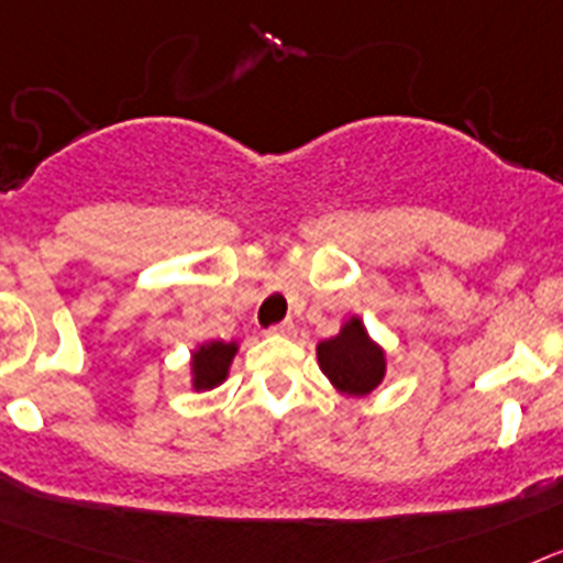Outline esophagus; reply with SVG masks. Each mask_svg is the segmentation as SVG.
Wrapping results in <instances>:
<instances>
[{
  "mask_svg": "<svg viewBox=\"0 0 563 563\" xmlns=\"http://www.w3.org/2000/svg\"><path fill=\"white\" fill-rule=\"evenodd\" d=\"M295 322H291V320H286V322H277V325H275V329H272V334H277V336H291V334H295Z\"/></svg>",
  "mask_w": 563,
  "mask_h": 563,
  "instance_id": "1",
  "label": "esophagus"
}]
</instances>
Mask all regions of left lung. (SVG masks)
<instances>
[{
    "mask_svg": "<svg viewBox=\"0 0 563 563\" xmlns=\"http://www.w3.org/2000/svg\"><path fill=\"white\" fill-rule=\"evenodd\" d=\"M317 365L342 397H368L388 374V354L368 334L360 314H351L340 331L317 342Z\"/></svg>",
    "mask_w": 563,
    "mask_h": 563,
    "instance_id": "8db88e82",
    "label": "left lung"
}]
</instances>
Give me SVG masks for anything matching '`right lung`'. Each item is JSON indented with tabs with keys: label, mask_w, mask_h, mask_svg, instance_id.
Returning a JSON list of instances; mask_svg holds the SVG:
<instances>
[{
	"label": "right lung",
	"mask_w": 563,
	"mask_h": 563,
	"mask_svg": "<svg viewBox=\"0 0 563 563\" xmlns=\"http://www.w3.org/2000/svg\"><path fill=\"white\" fill-rule=\"evenodd\" d=\"M241 351L238 340H203L189 351V385L192 390H212L227 383L234 354Z\"/></svg>",
	"instance_id": "right-lung-1"
}]
</instances>
